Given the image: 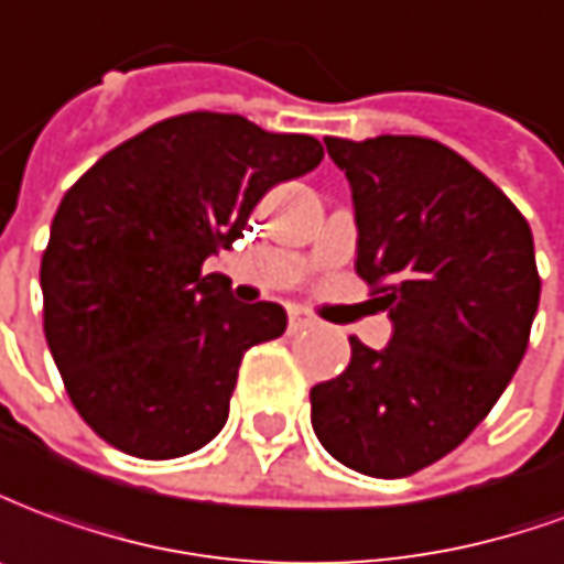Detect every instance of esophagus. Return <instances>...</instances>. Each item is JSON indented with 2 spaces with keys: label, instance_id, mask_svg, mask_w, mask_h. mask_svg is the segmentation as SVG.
Here are the masks:
<instances>
[{
  "label": "esophagus",
  "instance_id": "34e87169",
  "mask_svg": "<svg viewBox=\"0 0 564 564\" xmlns=\"http://www.w3.org/2000/svg\"><path fill=\"white\" fill-rule=\"evenodd\" d=\"M289 327L297 334V330H306V327H315V318L303 310H291L289 315Z\"/></svg>",
  "mask_w": 564,
  "mask_h": 564
}]
</instances>
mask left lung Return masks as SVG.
I'll list each match as a JSON object with an SVG mask.
<instances>
[{
	"instance_id": "8db88e82",
	"label": "left lung",
	"mask_w": 564,
	"mask_h": 564,
	"mask_svg": "<svg viewBox=\"0 0 564 564\" xmlns=\"http://www.w3.org/2000/svg\"><path fill=\"white\" fill-rule=\"evenodd\" d=\"M349 178L355 270L391 318L386 349L310 391L327 453L367 477H410L489 416L541 301L529 221L470 163L422 135L325 139Z\"/></svg>"
}]
</instances>
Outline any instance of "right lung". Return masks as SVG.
I'll return each mask as SVG.
<instances>
[{
	"label": "right lung",
	"instance_id": "obj_1",
	"mask_svg": "<svg viewBox=\"0 0 564 564\" xmlns=\"http://www.w3.org/2000/svg\"><path fill=\"white\" fill-rule=\"evenodd\" d=\"M318 139L191 111L111 148L66 191L42 254L45 337L75 410L135 458H178L225 429L242 355L285 334L203 261L258 199L315 170Z\"/></svg>",
	"mask_w": 564,
	"mask_h": 564
}]
</instances>
